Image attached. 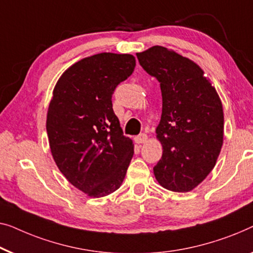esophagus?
<instances>
[{
  "instance_id": "obj_1",
  "label": "esophagus",
  "mask_w": 253,
  "mask_h": 253,
  "mask_svg": "<svg viewBox=\"0 0 253 253\" xmlns=\"http://www.w3.org/2000/svg\"><path fill=\"white\" fill-rule=\"evenodd\" d=\"M134 141L137 142V144H145L146 141H147V134L146 133H140L137 137L134 138Z\"/></svg>"
}]
</instances>
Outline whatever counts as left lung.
<instances>
[{"label": "left lung", "instance_id": "obj_1", "mask_svg": "<svg viewBox=\"0 0 253 253\" xmlns=\"http://www.w3.org/2000/svg\"><path fill=\"white\" fill-rule=\"evenodd\" d=\"M137 58L146 73L160 82L162 92L156 137L163 154L154 174L164 188L189 192L210 173L220 153V98L200 66L174 51L155 45L137 53Z\"/></svg>", "mask_w": 253, "mask_h": 253}]
</instances>
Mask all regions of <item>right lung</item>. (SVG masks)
<instances>
[{
	"label": "right lung",
	"mask_w": 253,
	"mask_h": 253,
	"mask_svg": "<svg viewBox=\"0 0 253 253\" xmlns=\"http://www.w3.org/2000/svg\"><path fill=\"white\" fill-rule=\"evenodd\" d=\"M134 67L132 54L98 53L71 66L54 86L46 116L51 153L66 179L89 196L119 189L133 156L112 96Z\"/></svg>",
	"instance_id": "obj_1"
}]
</instances>
